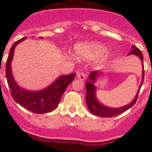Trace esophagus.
<instances>
[{
  "label": "esophagus",
  "instance_id": "34e87169",
  "mask_svg": "<svg viewBox=\"0 0 152 152\" xmlns=\"http://www.w3.org/2000/svg\"><path fill=\"white\" fill-rule=\"evenodd\" d=\"M77 77L78 79H80V80H84L86 79V75L84 73H82V72H80V73H77Z\"/></svg>",
  "mask_w": 152,
  "mask_h": 152
}]
</instances>
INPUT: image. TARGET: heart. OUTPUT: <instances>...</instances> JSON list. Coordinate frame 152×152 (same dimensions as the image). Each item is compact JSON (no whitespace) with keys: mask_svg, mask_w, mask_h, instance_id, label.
<instances>
[{"mask_svg":"<svg viewBox=\"0 0 152 152\" xmlns=\"http://www.w3.org/2000/svg\"><path fill=\"white\" fill-rule=\"evenodd\" d=\"M107 52V49L103 45L97 42L77 44L75 46V52L78 57L92 59L103 56Z\"/></svg>","mask_w":152,"mask_h":152,"instance_id":"obj_1","label":"heart"}]
</instances>
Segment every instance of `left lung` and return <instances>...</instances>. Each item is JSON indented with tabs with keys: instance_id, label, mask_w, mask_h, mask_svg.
I'll use <instances>...</instances> for the list:
<instances>
[{
	"instance_id": "1",
	"label": "left lung",
	"mask_w": 152,
	"mask_h": 152,
	"mask_svg": "<svg viewBox=\"0 0 152 152\" xmlns=\"http://www.w3.org/2000/svg\"><path fill=\"white\" fill-rule=\"evenodd\" d=\"M128 55H135V56H139L142 61H143V55H142V52L140 51V49H138L135 45L132 46L131 52ZM142 67H143L142 80L139 91L136 94V96L134 98V100L131 103H129L128 105L123 107H119V108H110V107H106L98 101L96 97V87L94 86V83L95 82L96 77L99 75V72L95 71V72H91L89 75V80H88L85 84L86 91H86V103H87V106H88L90 112L95 116H100V117H113V116H117L119 114L123 113V112H125L126 110H129L130 107H132L136 103L139 91H140V88L142 85L143 80H144V64H142Z\"/></svg>"
}]
</instances>
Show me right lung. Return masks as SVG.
<instances>
[{
  "mask_svg": "<svg viewBox=\"0 0 152 152\" xmlns=\"http://www.w3.org/2000/svg\"><path fill=\"white\" fill-rule=\"evenodd\" d=\"M26 37L17 40L12 45L6 62V77L12 97L21 107L35 113H46L54 110L59 103L67 87L72 82L75 74L60 76L47 88L38 91H29L19 87L13 78L11 71V61L16 45Z\"/></svg>",
  "mask_w": 152,
  "mask_h": 152,
  "instance_id": "1",
  "label": "right lung"
}]
</instances>
